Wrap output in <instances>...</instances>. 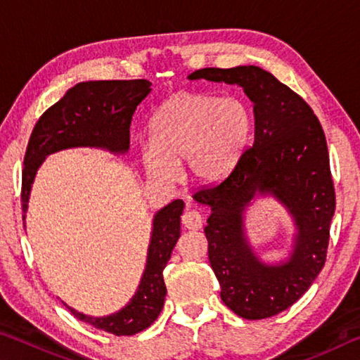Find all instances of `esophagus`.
I'll use <instances>...</instances> for the list:
<instances>
[{"mask_svg":"<svg viewBox=\"0 0 360 360\" xmlns=\"http://www.w3.org/2000/svg\"><path fill=\"white\" fill-rule=\"evenodd\" d=\"M182 224L188 230H198L203 225V216L195 210H187L182 216Z\"/></svg>","mask_w":360,"mask_h":360,"instance_id":"1","label":"esophagus"}]
</instances>
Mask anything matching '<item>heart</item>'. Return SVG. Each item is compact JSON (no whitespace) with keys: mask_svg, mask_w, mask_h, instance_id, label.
I'll list each match as a JSON object with an SVG mask.
<instances>
[{"mask_svg":"<svg viewBox=\"0 0 360 360\" xmlns=\"http://www.w3.org/2000/svg\"><path fill=\"white\" fill-rule=\"evenodd\" d=\"M150 144L141 152L150 178L176 182L179 165L198 182H217L233 172L254 133V114L240 98L181 92L152 115Z\"/></svg>","mask_w":360,"mask_h":360,"instance_id":"1","label":"heart"}]
</instances>
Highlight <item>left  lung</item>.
<instances>
[{
	"label": "left lung",
	"mask_w": 360,
	"mask_h": 360,
	"mask_svg": "<svg viewBox=\"0 0 360 360\" xmlns=\"http://www.w3.org/2000/svg\"><path fill=\"white\" fill-rule=\"evenodd\" d=\"M188 79L240 85L254 103L252 148L217 186L195 192L208 205L205 227L221 298L245 319H265L294 304L326 264L335 188L324 130L300 95L259 66L203 68ZM273 194L295 219V251L264 264L248 246L242 212L255 194Z\"/></svg>",
	"instance_id": "left-lung-1"
}]
</instances>
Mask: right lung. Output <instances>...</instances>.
<instances>
[{"mask_svg": "<svg viewBox=\"0 0 360 360\" xmlns=\"http://www.w3.org/2000/svg\"><path fill=\"white\" fill-rule=\"evenodd\" d=\"M150 85L146 79L81 82L41 115L23 158V221L36 172L49 154L70 148H100L114 154L129 150L131 117L136 106L149 95ZM182 210L184 202L174 200L154 216L146 268L129 304L105 318H92L65 304L72 316L117 337H130L148 328L160 314L165 302L163 268L181 235Z\"/></svg>", "mask_w": 360, "mask_h": 360, "instance_id": "add662e5", "label": "right lung"}]
</instances>
